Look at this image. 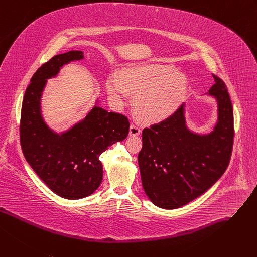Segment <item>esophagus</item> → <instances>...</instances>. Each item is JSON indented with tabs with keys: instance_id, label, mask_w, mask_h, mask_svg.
<instances>
[{
	"instance_id": "34e87169",
	"label": "esophagus",
	"mask_w": 257,
	"mask_h": 257,
	"mask_svg": "<svg viewBox=\"0 0 257 257\" xmlns=\"http://www.w3.org/2000/svg\"><path fill=\"white\" fill-rule=\"evenodd\" d=\"M129 134L131 136H138L141 134V128L139 125H136L134 123H131L130 128H129Z\"/></svg>"
}]
</instances>
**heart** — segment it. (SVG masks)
I'll use <instances>...</instances> for the list:
<instances>
[{"instance_id":"heart-1","label":"heart","mask_w":257,"mask_h":257,"mask_svg":"<svg viewBox=\"0 0 257 257\" xmlns=\"http://www.w3.org/2000/svg\"><path fill=\"white\" fill-rule=\"evenodd\" d=\"M187 78L172 65L144 62L126 66L119 75L106 80V91L114 108L125 105L129 93L134 94L135 115L148 124L160 123L174 114L186 98Z\"/></svg>"}]
</instances>
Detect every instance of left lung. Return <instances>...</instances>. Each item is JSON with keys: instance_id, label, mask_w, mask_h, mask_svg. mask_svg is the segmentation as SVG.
<instances>
[{"instance_id": "1", "label": "left lung", "mask_w": 257, "mask_h": 257, "mask_svg": "<svg viewBox=\"0 0 257 257\" xmlns=\"http://www.w3.org/2000/svg\"><path fill=\"white\" fill-rule=\"evenodd\" d=\"M209 95L218 103V121L209 134L186 126L184 104L159 124L143 130L139 165L144 190L159 208L177 209L200 196L221 178L231 157L233 110L226 84L213 74Z\"/></svg>"}]
</instances>
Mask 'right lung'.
Masks as SVG:
<instances>
[{"label": "right lung", "instance_id": "add662e5", "mask_svg": "<svg viewBox=\"0 0 257 257\" xmlns=\"http://www.w3.org/2000/svg\"><path fill=\"white\" fill-rule=\"evenodd\" d=\"M83 59L80 50L57 55L34 73L26 90L21 114V146L34 172L49 189L67 199L94 193L103 177L99 156L129 133L128 118L95 105L79 123L61 134L51 130L41 114L40 101L46 79L61 68Z\"/></svg>", "mask_w": 257, "mask_h": 257}]
</instances>
